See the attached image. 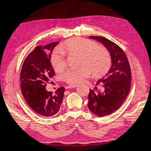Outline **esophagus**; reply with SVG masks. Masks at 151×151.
<instances>
[{"label":"esophagus","mask_w":151,"mask_h":151,"mask_svg":"<svg viewBox=\"0 0 151 151\" xmlns=\"http://www.w3.org/2000/svg\"><path fill=\"white\" fill-rule=\"evenodd\" d=\"M77 86V85L76 84H70V85H68L67 86V88H76Z\"/></svg>","instance_id":"34e87169"}]
</instances>
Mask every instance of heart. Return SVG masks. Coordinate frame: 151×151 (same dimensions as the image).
I'll return each mask as SVG.
<instances>
[{"instance_id": "heart-1", "label": "heart", "mask_w": 151, "mask_h": 151, "mask_svg": "<svg viewBox=\"0 0 151 151\" xmlns=\"http://www.w3.org/2000/svg\"><path fill=\"white\" fill-rule=\"evenodd\" d=\"M61 49L70 55L81 57L78 68L67 70L63 75V80L67 83L77 84L89 77L91 73L98 76L104 73L110 64V55L104 47L98 46L93 41L83 37H74L65 42ZM51 64L57 72L63 70L67 66L63 52L57 49L51 56Z\"/></svg>"}]
</instances>
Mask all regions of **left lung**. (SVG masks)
I'll return each instance as SVG.
<instances>
[{"mask_svg": "<svg viewBox=\"0 0 151 151\" xmlns=\"http://www.w3.org/2000/svg\"><path fill=\"white\" fill-rule=\"evenodd\" d=\"M103 43L111 58V65L106 75L97 81L94 90L90 89L88 108L99 117L108 116L117 110L129 92L131 68L123 49L106 37L90 36Z\"/></svg>", "mask_w": 151, "mask_h": 151, "instance_id": "8db88e82", "label": "left lung"}]
</instances>
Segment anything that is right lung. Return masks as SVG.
Instances as JSON below:
<instances>
[{
    "instance_id": "add662e5",
    "label": "right lung",
    "mask_w": 151,
    "mask_h": 151,
    "mask_svg": "<svg viewBox=\"0 0 151 151\" xmlns=\"http://www.w3.org/2000/svg\"><path fill=\"white\" fill-rule=\"evenodd\" d=\"M57 44L58 42H53L37 46L24 60L20 72V87L24 98L33 110L45 117L54 116L59 111L65 90L63 86L60 87L53 94L45 88L55 75L50 57Z\"/></svg>"
}]
</instances>
